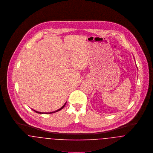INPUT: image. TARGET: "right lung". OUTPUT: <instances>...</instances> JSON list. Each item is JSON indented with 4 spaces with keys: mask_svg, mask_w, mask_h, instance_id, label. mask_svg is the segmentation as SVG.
Wrapping results in <instances>:
<instances>
[{
    "mask_svg": "<svg viewBox=\"0 0 153 153\" xmlns=\"http://www.w3.org/2000/svg\"><path fill=\"white\" fill-rule=\"evenodd\" d=\"M66 103V102L65 103V104L61 108H59V109H58V110H56V111H53V112H39V111H35V110H34V109H33L35 112H37V113H38V114H52V113H54V112H58V111H60L61 109H62L64 107H65V105Z\"/></svg>",
    "mask_w": 153,
    "mask_h": 153,
    "instance_id": "right-lung-1",
    "label": "right lung"
}]
</instances>
